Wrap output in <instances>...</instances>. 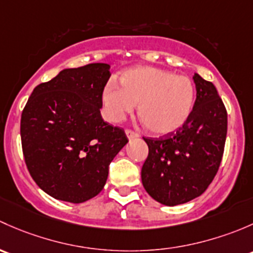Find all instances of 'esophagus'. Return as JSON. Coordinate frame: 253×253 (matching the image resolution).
I'll use <instances>...</instances> for the list:
<instances>
[{"label":"esophagus","instance_id":"esophagus-1","mask_svg":"<svg viewBox=\"0 0 253 253\" xmlns=\"http://www.w3.org/2000/svg\"><path fill=\"white\" fill-rule=\"evenodd\" d=\"M126 136H127V139H135V137H137L139 136V134H137L136 131H134V130H131V129H126Z\"/></svg>","mask_w":253,"mask_h":253}]
</instances>
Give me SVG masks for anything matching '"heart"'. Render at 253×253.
Listing matches in <instances>:
<instances>
[{"label": "heart", "instance_id": "1", "mask_svg": "<svg viewBox=\"0 0 253 253\" xmlns=\"http://www.w3.org/2000/svg\"><path fill=\"white\" fill-rule=\"evenodd\" d=\"M121 85L109 83L103 90L102 101L108 119L122 121L139 105L140 121L156 135L171 134L184 126L196 102L192 80L163 69H130L121 77Z\"/></svg>", "mask_w": 253, "mask_h": 253}]
</instances>
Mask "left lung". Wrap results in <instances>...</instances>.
<instances>
[{
    "mask_svg": "<svg viewBox=\"0 0 253 253\" xmlns=\"http://www.w3.org/2000/svg\"><path fill=\"white\" fill-rule=\"evenodd\" d=\"M196 102L189 121L171 134L144 137L148 156L142 185L160 204L176 206L202 195L219 169L228 130V113L211 82L194 75Z\"/></svg>",
    "mask_w": 253,
    "mask_h": 253,
    "instance_id": "8db88e82",
    "label": "left lung"
}]
</instances>
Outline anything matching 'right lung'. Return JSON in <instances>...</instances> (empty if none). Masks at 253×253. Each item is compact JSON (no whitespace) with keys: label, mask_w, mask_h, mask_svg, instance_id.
Instances as JSON below:
<instances>
[{"label":"right lung","mask_w":253,"mask_h":253,"mask_svg":"<svg viewBox=\"0 0 253 253\" xmlns=\"http://www.w3.org/2000/svg\"><path fill=\"white\" fill-rule=\"evenodd\" d=\"M111 67L91 63L64 69L38 85L22 112L25 165L49 196L73 204L101 192L108 168L127 142L124 130L101 117Z\"/></svg>","instance_id":"add662e5"}]
</instances>
